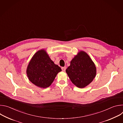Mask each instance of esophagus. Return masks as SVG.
Masks as SVG:
<instances>
[{
    "label": "esophagus",
    "instance_id": "1",
    "mask_svg": "<svg viewBox=\"0 0 123 123\" xmlns=\"http://www.w3.org/2000/svg\"><path fill=\"white\" fill-rule=\"evenodd\" d=\"M61 69L63 71H65L66 69V67H62L61 68Z\"/></svg>",
    "mask_w": 123,
    "mask_h": 123
}]
</instances>
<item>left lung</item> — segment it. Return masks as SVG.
I'll list each match as a JSON object with an SVG mask.
<instances>
[{
	"instance_id": "left-lung-1",
	"label": "left lung",
	"mask_w": 123,
	"mask_h": 123,
	"mask_svg": "<svg viewBox=\"0 0 123 123\" xmlns=\"http://www.w3.org/2000/svg\"><path fill=\"white\" fill-rule=\"evenodd\" d=\"M66 72L74 85L83 88L95 78L96 68L89 55L85 51H80L72 59Z\"/></svg>"
}]
</instances>
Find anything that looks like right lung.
Listing matches in <instances>:
<instances>
[{
	"label": "right lung",
	"mask_w": 123,
	"mask_h": 123,
	"mask_svg": "<svg viewBox=\"0 0 123 123\" xmlns=\"http://www.w3.org/2000/svg\"><path fill=\"white\" fill-rule=\"evenodd\" d=\"M61 71L60 67L54 63L43 49L33 55L27 67L26 73L32 83L45 89L51 85Z\"/></svg>",
	"instance_id": "1"
}]
</instances>
